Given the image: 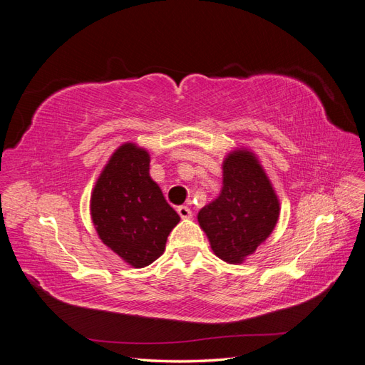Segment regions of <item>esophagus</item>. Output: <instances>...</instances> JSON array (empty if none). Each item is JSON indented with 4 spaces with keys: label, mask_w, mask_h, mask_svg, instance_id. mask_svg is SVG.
<instances>
[{
    "label": "esophagus",
    "mask_w": 365,
    "mask_h": 365,
    "mask_svg": "<svg viewBox=\"0 0 365 365\" xmlns=\"http://www.w3.org/2000/svg\"><path fill=\"white\" fill-rule=\"evenodd\" d=\"M178 215H180L182 219H190V217H192V210H190L189 207L181 205V207H178Z\"/></svg>",
    "instance_id": "34e87169"
}]
</instances>
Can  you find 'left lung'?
I'll return each mask as SVG.
<instances>
[{
    "mask_svg": "<svg viewBox=\"0 0 365 365\" xmlns=\"http://www.w3.org/2000/svg\"><path fill=\"white\" fill-rule=\"evenodd\" d=\"M280 201L259 157L235 148L222 161V189L197 213V222L216 256L240 264L274 231Z\"/></svg>",
    "mask_w": 365,
    "mask_h": 365,
    "instance_id": "8db88e82",
    "label": "left lung"
}]
</instances>
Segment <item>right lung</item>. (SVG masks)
Masks as SVG:
<instances>
[{
    "label": "right lung",
    "mask_w": 365,
    "mask_h": 365,
    "mask_svg": "<svg viewBox=\"0 0 365 365\" xmlns=\"http://www.w3.org/2000/svg\"><path fill=\"white\" fill-rule=\"evenodd\" d=\"M149 169V152L137 143H123L98 175L90 200L98 239L134 268H145L161 256L181 220Z\"/></svg>",
    "instance_id": "add662e5"
}]
</instances>
